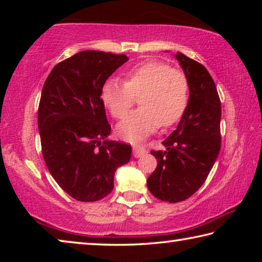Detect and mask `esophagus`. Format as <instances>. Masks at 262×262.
<instances>
[{"instance_id": "34e87169", "label": "esophagus", "mask_w": 262, "mask_h": 262, "mask_svg": "<svg viewBox=\"0 0 262 262\" xmlns=\"http://www.w3.org/2000/svg\"><path fill=\"white\" fill-rule=\"evenodd\" d=\"M145 152H147V151H145V149L141 148V147H135L134 149H133V156H134L135 158L142 157Z\"/></svg>"}]
</instances>
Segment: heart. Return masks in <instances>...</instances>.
I'll use <instances>...</instances> for the list:
<instances>
[{"mask_svg": "<svg viewBox=\"0 0 262 262\" xmlns=\"http://www.w3.org/2000/svg\"><path fill=\"white\" fill-rule=\"evenodd\" d=\"M186 75L159 60H145L125 73V82L110 77L101 86V101L115 119H122L140 96L142 107L132 112L117 127L123 140L136 142L158 127L173 125L188 103Z\"/></svg>", "mask_w": 262, "mask_h": 262, "instance_id": "1", "label": "heart"}]
</instances>
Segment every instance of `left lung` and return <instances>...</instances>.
I'll use <instances>...</instances> for the list:
<instances>
[{
    "instance_id": "left-lung-1",
    "label": "left lung",
    "mask_w": 262,
    "mask_h": 262,
    "mask_svg": "<svg viewBox=\"0 0 262 262\" xmlns=\"http://www.w3.org/2000/svg\"><path fill=\"white\" fill-rule=\"evenodd\" d=\"M176 59L189 84V98L177 129L151 151L157 167L147 180L155 198L170 203L188 199L205 183L221 150V100L201 63L178 52Z\"/></svg>"
}]
</instances>
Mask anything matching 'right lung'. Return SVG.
<instances>
[{"label": "right lung", "instance_id": "right-lung-1", "mask_svg": "<svg viewBox=\"0 0 262 262\" xmlns=\"http://www.w3.org/2000/svg\"><path fill=\"white\" fill-rule=\"evenodd\" d=\"M128 61L125 54L83 51L57 63L43 84L38 108L42 156L60 187L94 202L114 187V173L129 162L132 147L108 141L111 126L100 92Z\"/></svg>", "mask_w": 262, "mask_h": 262}]
</instances>
